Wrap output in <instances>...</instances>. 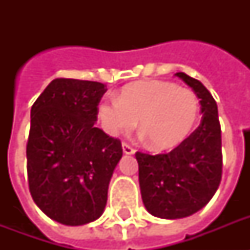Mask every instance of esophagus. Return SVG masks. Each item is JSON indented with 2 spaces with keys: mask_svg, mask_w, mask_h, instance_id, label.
Here are the masks:
<instances>
[{
  "mask_svg": "<svg viewBox=\"0 0 250 250\" xmlns=\"http://www.w3.org/2000/svg\"><path fill=\"white\" fill-rule=\"evenodd\" d=\"M122 148H123V152H125V154H133V153H135V149H133L131 145L127 144V143H123V144H122Z\"/></svg>",
  "mask_w": 250,
  "mask_h": 250,
  "instance_id": "1",
  "label": "esophagus"
}]
</instances>
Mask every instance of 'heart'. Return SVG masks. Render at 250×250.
Here are the masks:
<instances>
[{
    "mask_svg": "<svg viewBox=\"0 0 250 250\" xmlns=\"http://www.w3.org/2000/svg\"><path fill=\"white\" fill-rule=\"evenodd\" d=\"M200 111L197 96L168 82H143L125 86L118 98L98 105V117L106 132H128L137 121L141 133L156 150L179 145L196 125Z\"/></svg>",
    "mask_w": 250,
    "mask_h": 250,
    "instance_id": "1",
    "label": "heart"
}]
</instances>
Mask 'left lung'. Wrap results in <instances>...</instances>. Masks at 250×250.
<instances>
[{
    "mask_svg": "<svg viewBox=\"0 0 250 250\" xmlns=\"http://www.w3.org/2000/svg\"><path fill=\"white\" fill-rule=\"evenodd\" d=\"M194 90L201 123L168 153L136 152L141 197L149 213L178 219L197 213L211 200L222 179V137L218 106L201 82L176 72Z\"/></svg>",
    "mask_w": 250,
    "mask_h": 250,
    "instance_id": "8db88e82",
    "label": "left lung"
}]
</instances>
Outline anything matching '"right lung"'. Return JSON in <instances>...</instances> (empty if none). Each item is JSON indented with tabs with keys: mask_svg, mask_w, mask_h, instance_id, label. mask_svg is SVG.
Instances as JSON below:
<instances>
[{
	"mask_svg": "<svg viewBox=\"0 0 250 250\" xmlns=\"http://www.w3.org/2000/svg\"><path fill=\"white\" fill-rule=\"evenodd\" d=\"M107 88L54 79L31 107L27 174L33 201L53 221L82 226L101 217L121 141L94 127Z\"/></svg>",
	"mask_w": 250,
	"mask_h": 250,
	"instance_id": "right-lung-1",
	"label": "right lung"
}]
</instances>
